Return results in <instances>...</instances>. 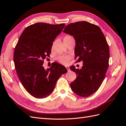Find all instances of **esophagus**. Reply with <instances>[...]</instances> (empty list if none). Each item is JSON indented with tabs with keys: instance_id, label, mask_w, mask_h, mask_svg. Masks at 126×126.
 Segmentation results:
<instances>
[{
	"instance_id": "esophagus-1",
	"label": "esophagus",
	"mask_w": 126,
	"mask_h": 126,
	"mask_svg": "<svg viewBox=\"0 0 126 126\" xmlns=\"http://www.w3.org/2000/svg\"><path fill=\"white\" fill-rule=\"evenodd\" d=\"M66 69H67V70H68V71H69V70H70V68H69V67L66 66Z\"/></svg>"
}]
</instances>
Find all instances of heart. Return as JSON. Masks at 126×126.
<instances>
[{"label":"heart","mask_w":126,"mask_h":126,"mask_svg":"<svg viewBox=\"0 0 126 126\" xmlns=\"http://www.w3.org/2000/svg\"><path fill=\"white\" fill-rule=\"evenodd\" d=\"M72 38V37L69 35L64 36L63 38V40L64 44H66L68 40L70 39L71 38ZM70 58H71V57L69 55H61L57 57L56 60L59 63H61L63 64H66L68 63V62H69V60L70 59Z\"/></svg>","instance_id":"obj_1"}]
</instances>
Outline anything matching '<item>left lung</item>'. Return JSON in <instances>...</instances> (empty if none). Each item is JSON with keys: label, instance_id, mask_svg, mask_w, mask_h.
Instances as JSON below:
<instances>
[{"label": "left lung", "instance_id": "obj_1", "mask_svg": "<svg viewBox=\"0 0 126 126\" xmlns=\"http://www.w3.org/2000/svg\"><path fill=\"white\" fill-rule=\"evenodd\" d=\"M63 32L74 37L75 58L83 62L80 69L70 67L77 75L70 87L78 96L88 97L99 89L105 77L109 66L108 44L100 28L87 21L68 25Z\"/></svg>", "mask_w": 126, "mask_h": 126}]
</instances>
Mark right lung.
<instances>
[{
  "label": "right lung",
  "mask_w": 126,
  "mask_h": 126,
  "mask_svg": "<svg viewBox=\"0 0 126 126\" xmlns=\"http://www.w3.org/2000/svg\"><path fill=\"white\" fill-rule=\"evenodd\" d=\"M64 24L51 25L38 22L26 28L15 47L14 62L21 84L36 98L49 96L58 79L67 72L66 68L54 63L45 69L44 60L51 53L53 42L62 32Z\"/></svg>",
  "instance_id": "1"
}]
</instances>
